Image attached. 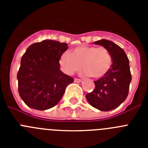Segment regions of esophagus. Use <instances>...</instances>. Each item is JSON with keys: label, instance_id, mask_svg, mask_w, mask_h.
<instances>
[{"label": "esophagus", "instance_id": "obj_1", "mask_svg": "<svg viewBox=\"0 0 148 148\" xmlns=\"http://www.w3.org/2000/svg\"><path fill=\"white\" fill-rule=\"evenodd\" d=\"M74 82H76V83H80V82H82V80L80 79V78H75V79H74Z\"/></svg>", "mask_w": 148, "mask_h": 148}]
</instances>
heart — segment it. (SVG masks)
I'll return each mask as SVG.
<instances>
[{"label": "heart", "mask_w": 148, "mask_h": 148, "mask_svg": "<svg viewBox=\"0 0 148 148\" xmlns=\"http://www.w3.org/2000/svg\"><path fill=\"white\" fill-rule=\"evenodd\" d=\"M63 71L72 75L82 69L93 78H100L108 73L112 65L109 51L104 47L81 46L75 47L71 54L65 52L59 58Z\"/></svg>", "instance_id": "b5f03b06"}]
</instances>
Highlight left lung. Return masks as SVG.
<instances>
[{
  "instance_id": "8db88e82",
  "label": "left lung",
  "mask_w": 148,
  "mask_h": 148,
  "mask_svg": "<svg viewBox=\"0 0 148 148\" xmlns=\"http://www.w3.org/2000/svg\"><path fill=\"white\" fill-rule=\"evenodd\" d=\"M109 51L112 65L108 73L95 81V89L86 95L91 106L101 111H110L119 106L127 97L131 73L129 59L125 51L112 41L102 39L94 42Z\"/></svg>"
}]
</instances>
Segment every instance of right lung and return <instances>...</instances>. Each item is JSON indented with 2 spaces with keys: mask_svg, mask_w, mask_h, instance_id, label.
Returning <instances> with one entry per match:
<instances>
[{
  "mask_svg": "<svg viewBox=\"0 0 148 148\" xmlns=\"http://www.w3.org/2000/svg\"><path fill=\"white\" fill-rule=\"evenodd\" d=\"M67 44L44 40L27 48L21 61L17 78L18 92L28 107L38 110L59 102L66 86L74 78L60 70L59 58Z\"/></svg>",
  "mask_w": 148,
  "mask_h": 148,
  "instance_id": "1",
  "label": "right lung"
}]
</instances>
